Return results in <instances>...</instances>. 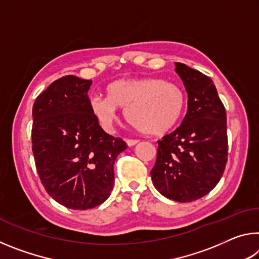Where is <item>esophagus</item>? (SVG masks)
Here are the masks:
<instances>
[{"label": "esophagus", "mask_w": 259, "mask_h": 259, "mask_svg": "<svg viewBox=\"0 0 259 259\" xmlns=\"http://www.w3.org/2000/svg\"><path fill=\"white\" fill-rule=\"evenodd\" d=\"M139 143V140H137V139H128L126 140V144H128V146H135L136 144H138Z\"/></svg>", "instance_id": "obj_1"}]
</instances>
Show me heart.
Listing matches in <instances>:
<instances>
[{
  "label": "heart",
  "mask_w": 259,
  "mask_h": 259,
  "mask_svg": "<svg viewBox=\"0 0 259 259\" xmlns=\"http://www.w3.org/2000/svg\"><path fill=\"white\" fill-rule=\"evenodd\" d=\"M107 98L93 96L90 109L104 128L112 129L116 108L125 109V117L142 134L162 136L172 130L185 111L183 90L171 82L154 77L121 78L106 87Z\"/></svg>",
  "instance_id": "b5f03b06"
}]
</instances>
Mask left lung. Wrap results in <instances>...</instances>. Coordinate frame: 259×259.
<instances>
[{
	"mask_svg": "<svg viewBox=\"0 0 259 259\" xmlns=\"http://www.w3.org/2000/svg\"><path fill=\"white\" fill-rule=\"evenodd\" d=\"M185 85L187 113L174 133L157 140L152 182L177 202L202 198L221 181L227 161L226 111L209 76L176 63Z\"/></svg>",
	"mask_w": 259,
	"mask_h": 259,
	"instance_id": "1",
	"label": "left lung"
}]
</instances>
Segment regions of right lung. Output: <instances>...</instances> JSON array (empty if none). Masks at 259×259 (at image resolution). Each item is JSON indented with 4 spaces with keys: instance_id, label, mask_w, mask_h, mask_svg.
I'll use <instances>...</instances> for the list:
<instances>
[{
    "instance_id": "obj_1",
    "label": "right lung",
    "mask_w": 259,
    "mask_h": 259,
    "mask_svg": "<svg viewBox=\"0 0 259 259\" xmlns=\"http://www.w3.org/2000/svg\"><path fill=\"white\" fill-rule=\"evenodd\" d=\"M91 83L63 76L33 105V153L41 183L52 199L74 210L95 208L108 199L114 162L126 148L121 138L105 133L91 112Z\"/></svg>"
}]
</instances>
